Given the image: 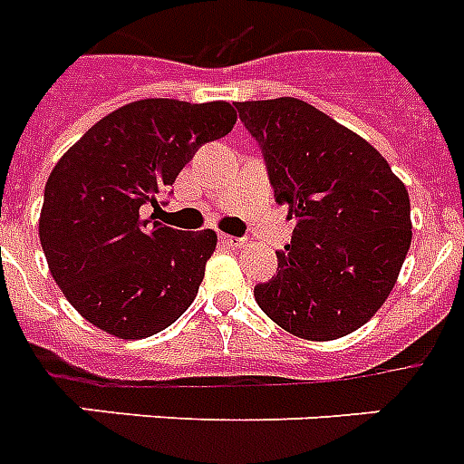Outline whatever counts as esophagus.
I'll return each instance as SVG.
<instances>
[{
    "label": "esophagus",
    "mask_w": 464,
    "mask_h": 464,
    "mask_svg": "<svg viewBox=\"0 0 464 464\" xmlns=\"http://www.w3.org/2000/svg\"><path fill=\"white\" fill-rule=\"evenodd\" d=\"M221 243L226 245V247H231V250H238V247H243L245 240L243 238H236V236H221Z\"/></svg>",
    "instance_id": "1"
}]
</instances>
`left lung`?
Here are the masks:
<instances>
[{
  "instance_id": "8db88e82",
  "label": "left lung",
  "mask_w": 464,
  "mask_h": 464,
  "mask_svg": "<svg viewBox=\"0 0 464 464\" xmlns=\"http://www.w3.org/2000/svg\"><path fill=\"white\" fill-rule=\"evenodd\" d=\"M295 221L276 276L255 288L271 322L336 341L374 317L412 243L408 188L376 147L295 97L236 102Z\"/></svg>"
}]
</instances>
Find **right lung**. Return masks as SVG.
<instances>
[{
    "instance_id": "1",
    "label": "right lung",
    "mask_w": 464,
    "mask_h": 464,
    "mask_svg": "<svg viewBox=\"0 0 464 464\" xmlns=\"http://www.w3.org/2000/svg\"><path fill=\"white\" fill-rule=\"evenodd\" d=\"M228 102L138 100L90 128L44 186L40 243L82 319L116 338L171 326L198 295L217 233L176 231L142 217L199 145L236 126Z\"/></svg>"
}]
</instances>
